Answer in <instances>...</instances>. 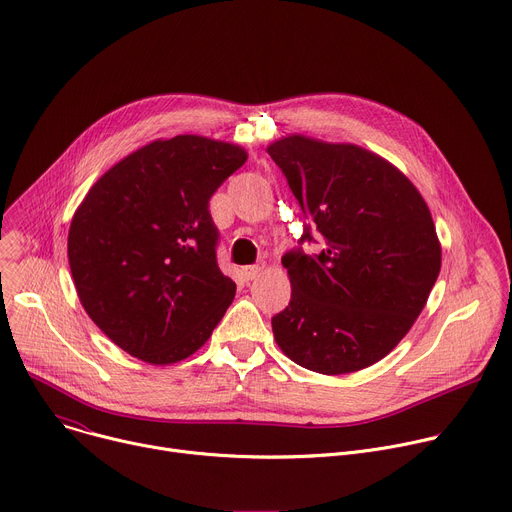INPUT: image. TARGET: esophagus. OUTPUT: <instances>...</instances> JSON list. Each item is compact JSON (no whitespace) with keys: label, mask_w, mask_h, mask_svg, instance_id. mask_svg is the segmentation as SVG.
<instances>
[{"label":"esophagus","mask_w":512,"mask_h":512,"mask_svg":"<svg viewBox=\"0 0 512 512\" xmlns=\"http://www.w3.org/2000/svg\"><path fill=\"white\" fill-rule=\"evenodd\" d=\"M263 271V267H259V265H247V267H243L241 269V273H243V277L247 279V281H251V279H255V277H259V273Z\"/></svg>","instance_id":"1"}]
</instances>
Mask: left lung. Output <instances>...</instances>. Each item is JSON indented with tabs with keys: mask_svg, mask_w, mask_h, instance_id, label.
Wrapping results in <instances>:
<instances>
[{
	"mask_svg": "<svg viewBox=\"0 0 512 512\" xmlns=\"http://www.w3.org/2000/svg\"><path fill=\"white\" fill-rule=\"evenodd\" d=\"M267 154L326 241L281 257L291 300L271 318L273 338L314 373L367 369L411 330L440 275L431 212L399 168L360 145L291 133Z\"/></svg>",
	"mask_w": 512,
	"mask_h": 512,
	"instance_id": "1",
	"label": "left lung"
}]
</instances>
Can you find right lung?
I'll use <instances>...</instances> for the list:
<instances>
[{
    "label": "right lung",
    "mask_w": 512,
    "mask_h": 512,
    "mask_svg": "<svg viewBox=\"0 0 512 512\" xmlns=\"http://www.w3.org/2000/svg\"><path fill=\"white\" fill-rule=\"evenodd\" d=\"M245 162L237 143L154 139L111 166L75 210L68 263L77 296L127 354L174 364L223 320L237 285L216 265L208 200Z\"/></svg>",
    "instance_id": "1"
}]
</instances>
